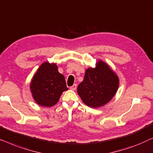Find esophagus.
<instances>
[{
	"label": "esophagus",
	"instance_id": "obj_1",
	"mask_svg": "<svg viewBox=\"0 0 153 153\" xmlns=\"http://www.w3.org/2000/svg\"><path fill=\"white\" fill-rule=\"evenodd\" d=\"M76 89H77V85H76V84H74V85L71 86V87H70V89L73 90V91H75V90H76Z\"/></svg>",
	"mask_w": 153,
	"mask_h": 153
}]
</instances>
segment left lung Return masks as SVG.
Listing matches in <instances>:
<instances>
[{"instance_id": "obj_1", "label": "left lung", "mask_w": 153, "mask_h": 153, "mask_svg": "<svg viewBox=\"0 0 153 153\" xmlns=\"http://www.w3.org/2000/svg\"><path fill=\"white\" fill-rule=\"evenodd\" d=\"M119 77L108 64L98 60L95 68L85 71L84 80L77 87V94L86 105L98 108L109 102L117 93Z\"/></svg>"}]
</instances>
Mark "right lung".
Wrapping results in <instances>:
<instances>
[{"instance_id":"1","label":"right lung","mask_w":153,"mask_h":153,"mask_svg":"<svg viewBox=\"0 0 153 153\" xmlns=\"http://www.w3.org/2000/svg\"><path fill=\"white\" fill-rule=\"evenodd\" d=\"M30 91L35 102L42 107H52L68 90L63 75L58 71L57 64L44 62L32 79Z\"/></svg>"}]
</instances>
